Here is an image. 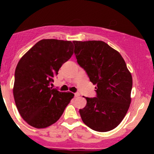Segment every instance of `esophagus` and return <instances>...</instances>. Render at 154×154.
<instances>
[{
	"label": "esophagus",
	"mask_w": 154,
	"mask_h": 154,
	"mask_svg": "<svg viewBox=\"0 0 154 154\" xmlns=\"http://www.w3.org/2000/svg\"><path fill=\"white\" fill-rule=\"evenodd\" d=\"M80 93L79 92H76L75 94H74V96H75L76 97H79V96H80Z\"/></svg>",
	"instance_id": "obj_1"
}]
</instances>
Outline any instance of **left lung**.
<instances>
[{
  "instance_id": "1",
  "label": "left lung",
  "mask_w": 154,
  "mask_h": 154,
  "mask_svg": "<svg viewBox=\"0 0 154 154\" xmlns=\"http://www.w3.org/2000/svg\"><path fill=\"white\" fill-rule=\"evenodd\" d=\"M79 66L96 85V97H87L80 109L83 123L91 130L107 132L122 122L130 107L131 74L122 55L102 41L73 42Z\"/></svg>"
}]
</instances>
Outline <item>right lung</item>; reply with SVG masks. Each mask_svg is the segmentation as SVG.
Instances as JSON below:
<instances>
[{"label":"right lung","instance_id":"1","mask_svg":"<svg viewBox=\"0 0 154 154\" xmlns=\"http://www.w3.org/2000/svg\"><path fill=\"white\" fill-rule=\"evenodd\" d=\"M70 41L42 39L32 46L17 65L13 95L22 119L35 128L60 119L74 94L51 87L59 69L73 54Z\"/></svg>","mask_w":154,"mask_h":154}]
</instances>
